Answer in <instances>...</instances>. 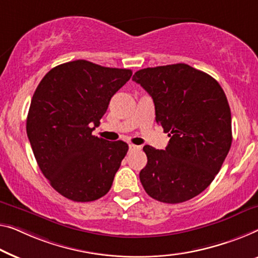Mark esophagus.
I'll use <instances>...</instances> for the list:
<instances>
[{
    "label": "esophagus",
    "instance_id": "obj_1",
    "mask_svg": "<svg viewBox=\"0 0 258 258\" xmlns=\"http://www.w3.org/2000/svg\"><path fill=\"white\" fill-rule=\"evenodd\" d=\"M128 149H130V152H133V151H138V149H140V146H137V145L130 144V145H128Z\"/></svg>",
    "mask_w": 258,
    "mask_h": 258
}]
</instances>
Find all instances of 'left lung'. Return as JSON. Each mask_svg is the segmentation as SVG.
Listing matches in <instances>:
<instances>
[{
  "mask_svg": "<svg viewBox=\"0 0 258 258\" xmlns=\"http://www.w3.org/2000/svg\"><path fill=\"white\" fill-rule=\"evenodd\" d=\"M132 80L152 96L156 122L170 137L164 151L144 147L142 186L159 202L189 201L212 183L232 146L227 97L212 76L186 63L140 69Z\"/></svg>",
  "mask_w": 258,
  "mask_h": 258,
  "instance_id": "obj_1",
  "label": "left lung"
}]
</instances>
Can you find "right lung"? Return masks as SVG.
I'll list each match as a JSON object with an SVG mask.
<instances>
[{"mask_svg":"<svg viewBox=\"0 0 258 258\" xmlns=\"http://www.w3.org/2000/svg\"><path fill=\"white\" fill-rule=\"evenodd\" d=\"M131 76V69L75 60L52 68L38 84L26 133L41 172L63 197L94 202L111 189L128 146L92 131Z\"/></svg>","mask_w":258,"mask_h":258,"instance_id":"1","label":"right lung"}]
</instances>
